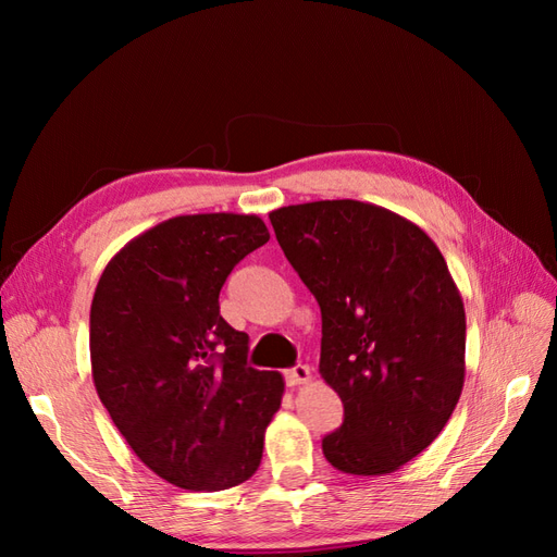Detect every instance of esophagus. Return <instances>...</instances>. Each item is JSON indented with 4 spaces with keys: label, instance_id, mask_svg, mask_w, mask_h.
<instances>
[{
    "label": "esophagus",
    "instance_id": "1",
    "mask_svg": "<svg viewBox=\"0 0 557 557\" xmlns=\"http://www.w3.org/2000/svg\"><path fill=\"white\" fill-rule=\"evenodd\" d=\"M309 381H311V369L307 364H297V367H293V369H288V372H285V383H288L290 387L309 383Z\"/></svg>",
    "mask_w": 557,
    "mask_h": 557
}]
</instances>
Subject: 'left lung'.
I'll return each instance as SVG.
<instances>
[{"instance_id": "obj_1", "label": "left lung", "mask_w": 557, "mask_h": 557, "mask_svg": "<svg viewBox=\"0 0 557 557\" xmlns=\"http://www.w3.org/2000/svg\"><path fill=\"white\" fill-rule=\"evenodd\" d=\"M323 315L320 376L344 423L323 453L344 474L381 476L423 453L460 399L465 307L442 250L407 218L356 199L269 213Z\"/></svg>"}]
</instances>
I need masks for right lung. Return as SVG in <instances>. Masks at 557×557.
Returning a JSON list of instances; mask_svg holds the SVG:
<instances>
[{
	"instance_id": "1",
	"label": "right lung",
	"mask_w": 557,
	"mask_h": 557,
	"mask_svg": "<svg viewBox=\"0 0 557 557\" xmlns=\"http://www.w3.org/2000/svg\"><path fill=\"white\" fill-rule=\"evenodd\" d=\"M269 242L258 215L170 218L115 252L90 307L97 395L137 458L183 491L256 474L283 376L246 364L221 315L223 283Z\"/></svg>"
}]
</instances>
